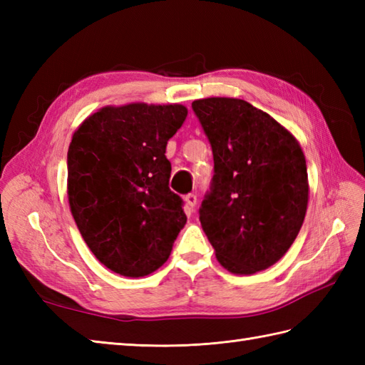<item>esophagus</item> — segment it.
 <instances>
[{"label": "esophagus", "mask_w": 365, "mask_h": 365, "mask_svg": "<svg viewBox=\"0 0 365 365\" xmlns=\"http://www.w3.org/2000/svg\"><path fill=\"white\" fill-rule=\"evenodd\" d=\"M185 202H187V205L192 210V208H195L196 204H197V196L192 195V192H190V195L185 196Z\"/></svg>", "instance_id": "34e87169"}]
</instances>
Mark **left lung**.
Wrapping results in <instances>:
<instances>
[{"label":"left lung","mask_w":365,"mask_h":365,"mask_svg":"<svg viewBox=\"0 0 365 365\" xmlns=\"http://www.w3.org/2000/svg\"><path fill=\"white\" fill-rule=\"evenodd\" d=\"M191 106L215 163L199 208L208 242L230 273L265 269L289 251L304 221V153L281 123L245 100L212 97Z\"/></svg>","instance_id":"left-lung-1"}]
</instances>
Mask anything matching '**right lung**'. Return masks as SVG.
Listing matches in <instances>:
<instances>
[{
  "label": "right lung",
  "mask_w": 365,
  "mask_h": 365,
  "mask_svg": "<svg viewBox=\"0 0 365 365\" xmlns=\"http://www.w3.org/2000/svg\"><path fill=\"white\" fill-rule=\"evenodd\" d=\"M187 114L182 105L106 106L73 133L68 204L89 250L114 273H153L187 222L165 155Z\"/></svg>",
  "instance_id": "right-lung-1"
}]
</instances>
